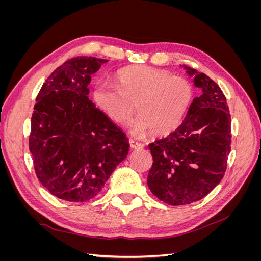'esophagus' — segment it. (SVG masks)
<instances>
[{
	"label": "esophagus",
	"instance_id": "obj_1",
	"mask_svg": "<svg viewBox=\"0 0 261 261\" xmlns=\"http://www.w3.org/2000/svg\"><path fill=\"white\" fill-rule=\"evenodd\" d=\"M128 143H129V146L132 149H143L144 148L143 144H140V143H138V141L134 140V139H129Z\"/></svg>",
	"mask_w": 261,
	"mask_h": 261
}]
</instances>
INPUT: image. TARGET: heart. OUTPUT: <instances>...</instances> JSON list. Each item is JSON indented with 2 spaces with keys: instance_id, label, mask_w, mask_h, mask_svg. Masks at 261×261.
<instances>
[{
  "instance_id": "heart-1",
  "label": "heart",
  "mask_w": 261,
  "mask_h": 261,
  "mask_svg": "<svg viewBox=\"0 0 261 261\" xmlns=\"http://www.w3.org/2000/svg\"><path fill=\"white\" fill-rule=\"evenodd\" d=\"M115 85L97 82L92 86L93 103L118 125L128 122L135 103L139 115L129 123L137 136L151 133L161 137L177 129L192 105L194 90L181 77L149 66H132L114 75Z\"/></svg>"
}]
</instances>
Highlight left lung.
Returning a JSON list of instances; mask_svg holds the SVG:
<instances>
[{
    "label": "left lung",
    "instance_id": "obj_1",
    "mask_svg": "<svg viewBox=\"0 0 261 261\" xmlns=\"http://www.w3.org/2000/svg\"><path fill=\"white\" fill-rule=\"evenodd\" d=\"M196 87L185 120L168 137L149 145L153 163L150 191L171 206L202 199L223 178L231 151V114L220 87L206 74L184 65Z\"/></svg>",
    "mask_w": 261,
    "mask_h": 261
}]
</instances>
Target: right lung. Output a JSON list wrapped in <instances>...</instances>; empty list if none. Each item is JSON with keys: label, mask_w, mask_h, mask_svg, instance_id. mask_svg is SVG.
Wrapping results in <instances>:
<instances>
[{"label": "right lung", "mask_w": 261, "mask_h": 261, "mask_svg": "<svg viewBox=\"0 0 261 261\" xmlns=\"http://www.w3.org/2000/svg\"><path fill=\"white\" fill-rule=\"evenodd\" d=\"M108 60L77 57L46 78L31 116L36 175L60 199L94 198L128 154V139L88 98L91 75Z\"/></svg>", "instance_id": "right-lung-1"}]
</instances>
